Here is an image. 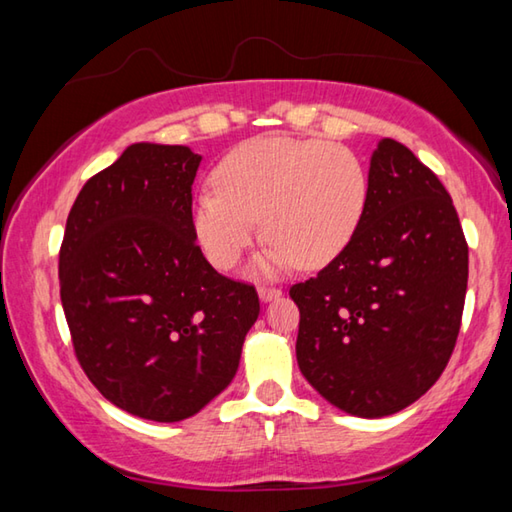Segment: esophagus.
Wrapping results in <instances>:
<instances>
[{
  "label": "esophagus",
  "mask_w": 512,
  "mask_h": 512,
  "mask_svg": "<svg viewBox=\"0 0 512 512\" xmlns=\"http://www.w3.org/2000/svg\"><path fill=\"white\" fill-rule=\"evenodd\" d=\"M280 296H282V291L277 289V287H259V298H262L264 302L275 300V298H280Z\"/></svg>",
  "instance_id": "1"
}]
</instances>
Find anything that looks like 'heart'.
Segmentation results:
<instances>
[{"instance_id":"b5f03b06","label":"heart","mask_w":512,"mask_h":512,"mask_svg":"<svg viewBox=\"0 0 512 512\" xmlns=\"http://www.w3.org/2000/svg\"><path fill=\"white\" fill-rule=\"evenodd\" d=\"M212 180L196 196L192 221L205 257L221 271L253 244L259 219L271 241L262 271L325 266L350 244L368 198L366 169L352 149L289 135L235 146Z\"/></svg>"}]
</instances>
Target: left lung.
<instances>
[{
	"label": "left lung",
	"mask_w": 512,
	"mask_h": 512,
	"mask_svg": "<svg viewBox=\"0 0 512 512\" xmlns=\"http://www.w3.org/2000/svg\"><path fill=\"white\" fill-rule=\"evenodd\" d=\"M467 241L452 196L404 144L372 153L359 228L293 284L300 372L359 418L406 409L443 375L461 329Z\"/></svg>",
	"instance_id": "obj_1"
}]
</instances>
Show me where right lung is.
<instances>
[{"instance_id": "obj_1", "label": "right lung", "mask_w": 512, "mask_h": 512, "mask_svg": "<svg viewBox=\"0 0 512 512\" xmlns=\"http://www.w3.org/2000/svg\"><path fill=\"white\" fill-rule=\"evenodd\" d=\"M201 155L131 144L69 210L58 257L74 352L97 391L144 420L178 422L239 368L259 316L253 284L216 273L196 244Z\"/></svg>"}]
</instances>
